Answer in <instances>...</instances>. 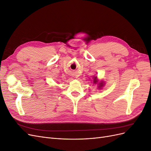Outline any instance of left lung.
Wrapping results in <instances>:
<instances>
[{"instance_id":"left-lung-1","label":"left lung","mask_w":151,"mask_h":151,"mask_svg":"<svg viewBox=\"0 0 151 151\" xmlns=\"http://www.w3.org/2000/svg\"><path fill=\"white\" fill-rule=\"evenodd\" d=\"M96 82H97V80H96V77H95V78L94 79V83H96ZM99 84H99V88H101V87L103 86V83H99Z\"/></svg>"}]
</instances>
